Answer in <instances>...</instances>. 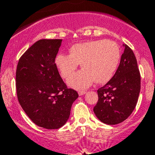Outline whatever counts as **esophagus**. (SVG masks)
I'll use <instances>...</instances> for the list:
<instances>
[{
    "label": "esophagus",
    "mask_w": 155,
    "mask_h": 155,
    "mask_svg": "<svg viewBox=\"0 0 155 155\" xmlns=\"http://www.w3.org/2000/svg\"><path fill=\"white\" fill-rule=\"evenodd\" d=\"M78 93H79V95L81 96V95H84V94L86 93V92H85V91H80V90H79V91L78 92Z\"/></svg>",
    "instance_id": "obj_1"
}]
</instances>
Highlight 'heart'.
<instances>
[{
  "label": "heart",
  "instance_id": "1",
  "mask_svg": "<svg viewBox=\"0 0 155 155\" xmlns=\"http://www.w3.org/2000/svg\"><path fill=\"white\" fill-rule=\"evenodd\" d=\"M69 52L70 54H58L55 63L65 79H68L81 64L82 71L74 74L68 80V84L76 89L88 87L93 81L96 84L108 82L114 75L121 59L118 44L111 40L74 44Z\"/></svg>",
  "mask_w": 155,
  "mask_h": 155
}]
</instances>
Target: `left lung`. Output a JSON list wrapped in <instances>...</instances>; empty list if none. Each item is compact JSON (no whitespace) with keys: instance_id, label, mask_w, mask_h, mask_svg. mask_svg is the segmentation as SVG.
I'll return each instance as SVG.
<instances>
[{"instance_id":"obj_1","label":"left lung","mask_w":155,"mask_h":155,"mask_svg":"<svg viewBox=\"0 0 155 155\" xmlns=\"http://www.w3.org/2000/svg\"><path fill=\"white\" fill-rule=\"evenodd\" d=\"M120 63L108 82L97 90L93 108L96 117L107 124L121 123L136 108L140 90V75L132 49L124 44Z\"/></svg>"}]
</instances>
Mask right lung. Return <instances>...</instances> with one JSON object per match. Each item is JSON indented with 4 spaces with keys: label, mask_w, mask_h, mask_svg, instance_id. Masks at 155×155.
Here are the masks:
<instances>
[{
    "label": "right lung",
    "mask_w": 155,
    "mask_h": 155,
    "mask_svg": "<svg viewBox=\"0 0 155 155\" xmlns=\"http://www.w3.org/2000/svg\"><path fill=\"white\" fill-rule=\"evenodd\" d=\"M62 39H41L19 58L16 89L22 109L36 125L58 129L68 120L77 92L68 88L54 63Z\"/></svg>",
    "instance_id": "right-lung-1"
}]
</instances>
